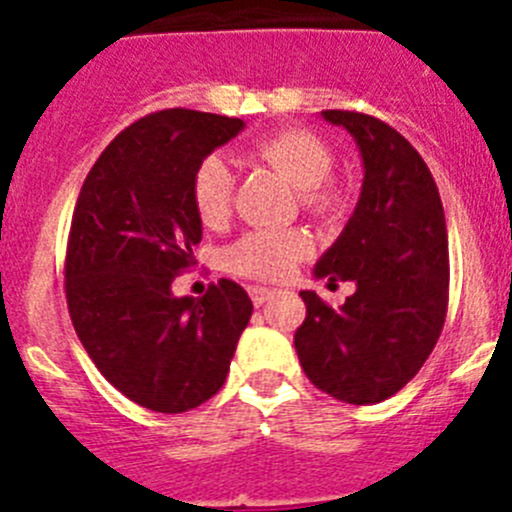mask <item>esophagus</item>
<instances>
[{
	"mask_svg": "<svg viewBox=\"0 0 512 512\" xmlns=\"http://www.w3.org/2000/svg\"><path fill=\"white\" fill-rule=\"evenodd\" d=\"M248 295H251L253 305L261 307L266 300H271V297L277 295V289H269V287H259V284H253V287H248Z\"/></svg>",
	"mask_w": 512,
	"mask_h": 512,
	"instance_id": "1",
	"label": "esophagus"
}]
</instances>
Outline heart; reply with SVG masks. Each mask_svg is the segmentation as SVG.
I'll return each mask as SVG.
<instances>
[{"instance_id":"heart-1","label":"heart","mask_w":512,"mask_h":512,"mask_svg":"<svg viewBox=\"0 0 512 512\" xmlns=\"http://www.w3.org/2000/svg\"><path fill=\"white\" fill-rule=\"evenodd\" d=\"M261 161L282 171L318 215L336 210L338 197L325 187L333 171V153L307 130H282L256 146ZM192 202L207 228H220L233 205V171L223 156H207L192 176ZM310 253V241L297 230H253L230 246L228 266L251 279H284Z\"/></svg>"}]
</instances>
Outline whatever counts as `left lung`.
<instances>
[{
    "mask_svg": "<svg viewBox=\"0 0 512 512\" xmlns=\"http://www.w3.org/2000/svg\"><path fill=\"white\" fill-rule=\"evenodd\" d=\"M356 140L364 169L359 202L312 277L354 282L338 310L312 289L300 295V364L318 390L351 405L400 392L431 356L449 302V235L441 197L420 153L395 128L361 112L325 110Z\"/></svg>",
    "mask_w": 512,
    "mask_h": 512,
    "instance_id": "obj_1",
    "label": "left lung"
}]
</instances>
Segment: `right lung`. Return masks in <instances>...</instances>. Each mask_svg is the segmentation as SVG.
<instances>
[{"label":"right lung","instance_id":"1","mask_svg":"<svg viewBox=\"0 0 512 512\" xmlns=\"http://www.w3.org/2000/svg\"><path fill=\"white\" fill-rule=\"evenodd\" d=\"M243 128L197 110L143 117L104 148L76 200L66 251L76 336L104 379L153 413L210 400L251 320V297L230 279L202 300L171 292L202 241L194 171Z\"/></svg>","mask_w":512,"mask_h":512}]
</instances>
